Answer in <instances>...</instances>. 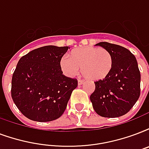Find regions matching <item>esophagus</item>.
Instances as JSON below:
<instances>
[{"instance_id": "esophagus-1", "label": "esophagus", "mask_w": 149, "mask_h": 149, "mask_svg": "<svg viewBox=\"0 0 149 149\" xmlns=\"http://www.w3.org/2000/svg\"><path fill=\"white\" fill-rule=\"evenodd\" d=\"M83 83H84V80H83V79H78V84L81 85L83 84Z\"/></svg>"}]
</instances>
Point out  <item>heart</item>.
<instances>
[{"label": "heart", "instance_id": "b5f03b06", "mask_svg": "<svg viewBox=\"0 0 149 149\" xmlns=\"http://www.w3.org/2000/svg\"><path fill=\"white\" fill-rule=\"evenodd\" d=\"M61 70L68 77H72L80 68L82 74L91 80L105 79L113 65L111 53L103 47H84L72 50L70 57L60 58Z\"/></svg>", "mask_w": 149, "mask_h": 149}]
</instances>
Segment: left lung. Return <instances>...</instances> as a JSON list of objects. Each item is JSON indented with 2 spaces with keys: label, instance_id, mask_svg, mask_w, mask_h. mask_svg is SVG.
Segmentation results:
<instances>
[{
  "label": "left lung",
  "instance_id": "1",
  "mask_svg": "<svg viewBox=\"0 0 149 149\" xmlns=\"http://www.w3.org/2000/svg\"><path fill=\"white\" fill-rule=\"evenodd\" d=\"M111 53L113 65L105 79L95 81L91 95L94 109L102 117L114 118L125 115L139 98L141 73L136 58L127 48L108 42L96 44Z\"/></svg>",
  "mask_w": 149,
  "mask_h": 149
}]
</instances>
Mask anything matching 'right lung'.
<instances>
[{
    "instance_id": "1",
    "label": "right lung",
    "mask_w": 149,
    "mask_h": 149,
    "mask_svg": "<svg viewBox=\"0 0 149 149\" xmlns=\"http://www.w3.org/2000/svg\"><path fill=\"white\" fill-rule=\"evenodd\" d=\"M69 47L44 46L19 59L11 79V97L28 119L49 122L66 109L77 79L62 74L59 65Z\"/></svg>"
}]
</instances>
